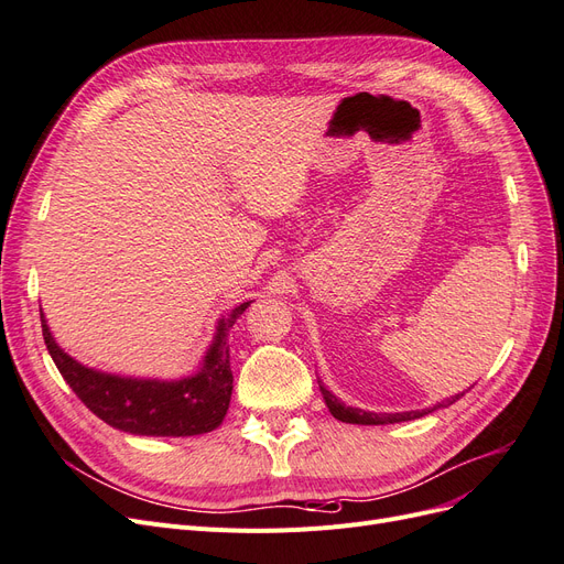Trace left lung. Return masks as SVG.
I'll use <instances>...</instances> for the list:
<instances>
[{
    "label": "left lung",
    "mask_w": 564,
    "mask_h": 564,
    "mask_svg": "<svg viewBox=\"0 0 564 564\" xmlns=\"http://www.w3.org/2000/svg\"><path fill=\"white\" fill-rule=\"evenodd\" d=\"M319 390H322V398L324 402H327L329 412L334 419L344 421V423H357V425H383V423H400V421H414V419H421L425 414L435 412V409L440 406H449L454 404L460 395H454V398H447L437 402L435 406H429V409H421V412H402V414H373V412H365V409H355V406H346L344 402H340L336 395H332V392L322 386L319 381Z\"/></svg>",
    "instance_id": "1"
}]
</instances>
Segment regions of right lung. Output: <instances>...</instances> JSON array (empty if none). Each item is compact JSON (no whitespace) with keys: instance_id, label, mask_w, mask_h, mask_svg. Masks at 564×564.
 I'll return each instance as SVG.
<instances>
[{"instance_id":"add662e5","label":"right lung","mask_w":564,"mask_h":564,"mask_svg":"<svg viewBox=\"0 0 564 564\" xmlns=\"http://www.w3.org/2000/svg\"><path fill=\"white\" fill-rule=\"evenodd\" d=\"M251 301L237 305L228 319L218 322L214 344L202 360L195 377L181 381L158 379H124L79 365L48 332L42 315V336L51 360L56 362L61 377L75 390V395L91 412L112 429L131 435L155 437H187L218 429L226 419L232 395L230 346L228 332Z\"/></svg>"}]
</instances>
